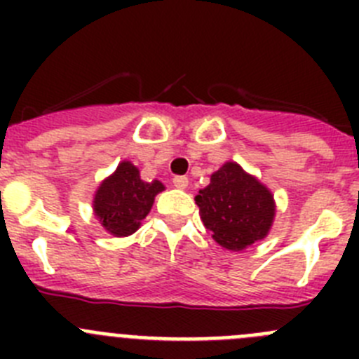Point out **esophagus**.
<instances>
[{"mask_svg":"<svg viewBox=\"0 0 359 359\" xmlns=\"http://www.w3.org/2000/svg\"><path fill=\"white\" fill-rule=\"evenodd\" d=\"M172 183H174V187H176V189H187V187H189V177L187 176H176L172 180Z\"/></svg>","mask_w":359,"mask_h":359,"instance_id":"1","label":"esophagus"}]
</instances>
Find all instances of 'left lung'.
I'll use <instances>...</instances> for the list:
<instances>
[{"instance_id":"1","label":"left lung","mask_w":359,"mask_h":359,"mask_svg":"<svg viewBox=\"0 0 359 359\" xmlns=\"http://www.w3.org/2000/svg\"><path fill=\"white\" fill-rule=\"evenodd\" d=\"M196 205L203 224L223 248L241 252L268 236L273 224V196L236 161H226L199 190Z\"/></svg>"}]
</instances>
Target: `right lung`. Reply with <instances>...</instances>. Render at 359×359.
Returning <instances> with one entry per match:
<instances>
[{"label": "right lung", "mask_w": 359, "mask_h": 359, "mask_svg": "<svg viewBox=\"0 0 359 359\" xmlns=\"http://www.w3.org/2000/svg\"><path fill=\"white\" fill-rule=\"evenodd\" d=\"M161 190H165L163 183L144 182L131 161H122L98 187L93 199L95 215L111 236L128 237L140 228Z\"/></svg>", "instance_id": "obj_1"}]
</instances>
